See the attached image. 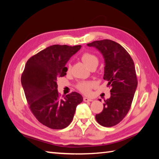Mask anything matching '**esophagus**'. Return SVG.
<instances>
[{"instance_id": "obj_1", "label": "esophagus", "mask_w": 159, "mask_h": 159, "mask_svg": "<svg viewBox=\"0 0 159 159\" xmlns=\"http://www.w3.org/2000/svg\"><path fill=\"white\" fill-rule=\"evenodd\" d=\"M83 101L84 102H92L93 99L90 98H87V97H84V98H83Z\"/></svg>"}]
</instances>
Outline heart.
Returning a JSON list of instances; mask_svg holds the SVG:
<instances>
[{
    "label": "heart",
    "mask_w": 159,
    "mask_h": 159,
    "mask_svg": "<svg viewBox=\"0 0 159 159\" xmlns=\"http://www.w3.org/2000/svg\"><path fill=\"white\" fill-rule=\"evenodd\" d=\"M81 60L86 65L89 67V68L90 66L95 65V64L98 65L99 61L98 58L95 55L88 52H85L82 54ZM70 69H71L70 66H67V71H69ZM95 83L92 81H82L80 82L79 84L77 85V88L80 91V92L88 95V94L90 93L91 89H92L93 87H95Z\"/></svg>",
    "instance_id": "heart-1"
}]
</instances>
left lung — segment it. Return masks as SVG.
Masks as SVG:
<instances>
[{
    "label": "left lung",
    "mask_w": 159,
    "mask_h": 159,
    "mask_svg": "<svg viewBox=\"0 0 159 159\" xmlns=\"http://www.w3.org/2000/svg\"><path fill=\"white\" fill-rule=\"evenodd\" d=\"M102 53L104 58L103 79L111 88V97L104 100V108L96 114L97 121L104 127L117 125L130 109L138 86L135 68L129 53L118 43L104 39L87 44ZM101 101V99H99Z\"/></svg>",
    "instance_id": "1"
}]
</instances>
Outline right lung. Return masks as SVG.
Segmentation results:
<instances>
[{
    "instance_id": "1",
    "label": "right lung",
    "mask_w": 159,
    "mask_h": 159,
    "mask_svg": "<svg viewBox=\"0 0 159 159\" xmlns=\"http://www.w3.org/2000/svg\"><path fill=\"white\" fill-rule=\"evenodd\" d=\"M81 45H53L32 56L26 62L21 82L31 112L51 129H63L71 123L83 97L76 92L61 98L57 79L66 74L67 61Z\"/></svg>"
}]
</instances>
